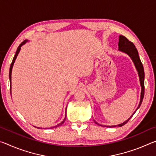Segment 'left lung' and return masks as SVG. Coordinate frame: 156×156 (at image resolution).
Here are the masks:
<instances>
[{
    "label": "left lung",
    "instance_id": "left-lung-1",
    "mask_svg": "<svg viewBox=\"0 0 156 156\" xmlns=\"http://www.w3.org/2000/svg\"><path fill=\"white\" fill-rule=\"evenodd\" d=\"M118 50L120 51H122L123 53H125L128 55V56L131 58V60H133V62L134 63V65L136 68L137 71H138V76H139V79H140V86H141V96H140V103L138 107H137V109L136 110V112L138 109V108L140 107V105L142 104V100H143L144 98V68H143V65H142L141 60L140 59L139 55H138V50L136 48L134 44L132 43V42L129 41L126 37L123 36L122 35L119 36V43H118ZM134 112L130 118H129L128 120H126L125 122H124L122 124H120V125H118L117 126H122L123 125H125V124L128 122L129 119L133 115ZM94 122L96 124H98V125L102 126L100 124H98L96 122V121L94 120ZM107 126V127H115L116 126Z\"/></svg>",
    "mask_w": 156,
    "mask_h": 156
}]
</instances>
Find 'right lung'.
I'll return each mask as SVG.
<instances>
[{
    "label": "right lung",
    "instance_id": "1",
    "mask_svg": "<svg viewBox=\"0 0 156 156\" xmlns=\"http://www.w3.org/2000/svg\"><path fill=\"white\" fill-rule=\"evenodd\" d=\"M27 42H28V41L27 40H25V41H24L22 43H20V44L19 46H18V49H17V50H16V54H15V56H14V58H13V60H12V64H11V66H10V69H9V80H10V84H11L12 83H11V80H12V68H13V66H14V62H15V60H16V58H17V56H18V53L20 52V48H21V47H22L23 44H25L26 43H27ZM10 91H11V87H10ZM12 91H10V93H11ZM11 94H12V93H11ZM65 119H66V112H65V119L63 120L61 122H60V124H58V125H57L56 126H54V127H57V126H60V125H62L63 123H64V122H65ZM37 128H38V129H40V127H37Z\"/></svg>",
    "mask_w": 156,
    "mask_h": 156
}]
</instances>
